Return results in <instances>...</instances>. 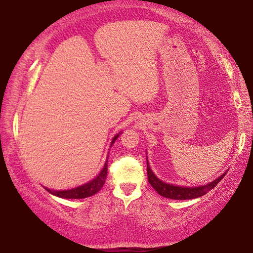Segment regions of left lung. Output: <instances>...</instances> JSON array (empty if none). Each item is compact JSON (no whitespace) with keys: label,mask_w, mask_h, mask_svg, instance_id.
<instances>
[{"label":"left lung","mask_w":253,"mask_h":253,"mask_svg":"<svg viewBox=\"0 0 253 253\" xmlns=\"http://www.w3.org/2000/svg\"><path fill=\"white\" fill-rule=\"evenodd\" d=\"M225 176V173L221 175L220 177H217L215 181L207 184V185L199 186V187H183V186H175L172 184H166L162 182L161 179H158L155 174L152 172L151 168L148 165L147 161V177L148 182L154 187L158 194L162 195L163 198L173 199V200H192L200 198L208 193L210 190H212L216 186L217 183H220L222 178Z\"/></svg>","instance_id":"1"}]
</instances>
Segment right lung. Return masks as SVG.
Segmentation results:
<instances>
[{"label":"right lung","mask_w":253,"mask_h":253,"mask_svg":"<svg viewBox=\"0 0 253 253\" xmlns=\"http://www.w3.org/2000/svg\"><path fill=\"white\" fill-rule=\"evenodd\" d=\"M117 137L118 135L114 137L111 145L115 143V140L117 139ZM107 164H108V161H106L104 169H101V172L96 178H93L92 181H90L87 184H84V185H81L79 187L72 188V190H67V191H53V190H49V188L46 187L45 190L48 191L49 193L63 199H84V198H89V196L95 195L101 190V187L104 186V184L106 182L107 170H108V165Z\"/></svg>","instance_id":"obj_1"}]
</instances>
